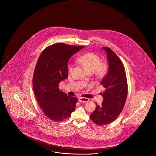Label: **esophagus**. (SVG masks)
<instances>
[{"label":"esophagus","instance_id":"34e87169","mask_svg":"<svg viewBox=\"0 0 156 156\" xmlns=\"http://www.w3.org/2000/svg\"><path fill=\"white\" fill-rule=\"evenodd\" d=\"M78 100L80 102H81V103H85V102H87L89 101V99L88 98H85V97H80L78 98Z\"/></svg>","mask_w":156,"mask_h":156}]
</instances>
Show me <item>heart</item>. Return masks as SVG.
I'll use <instances>...</instances> for the list:
<instances>
[{
    "mask_svg": "<svg viewBox=\"0 0 156 156\" xmlns=\"http://www.w3.org/2000/svg\"><path fill=\"white\" fill-rule=\"evenodd\" d=\"M78 61L83 66L87 72L94 71L98 76H104L108 71V65L105 62H100V56L95 53H87L80 56ZM74 64L70 63L68 65V71L71 73L73 71Z\"/></svg>",
    "mask_w": 156,
    "mask_h": 156,
    "instance_id": "heart-1",
    "label": "heart"
}]
</instances>
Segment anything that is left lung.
I'll use <instances>...</instances> for the list:
<instances>
[{"label":"left lung","instance_id":"obj_1","mask_svg":"<svg viewBox=\"0 0 156 156\" xmlns=\"http://www.w3.org/2000/svg\"><path fill=\"white\" fill-rule=\"evenodd\" d=\"M106 51L108 71L101 84L105 90L103 93V102L101 106L96 105L95 110L90 115V119L99 126L108 125L120 115L128 94V83L125 68L119 57L109 48L103 47Z\"/></svg>","mask_w":156,"mask_h":156}]
</instances>
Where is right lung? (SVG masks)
<instances>
[{
    "label": "right lung",
    "mask_w": 156,
    "mask_h": 156,
    "mask_svg": "<svg viewBox=\"0 0 156 156\" xmlns=\"http://www.w3.org/2000/svg\"><path fill=\"white\" fill-rule=\"evenodd\" d=\"M84 46L56 43L41 52L36 63L33 87L36 100L50 120L61 122L71 116L78 101L60 91L59 85L68 75V60Z\"/></svg>",
    "instance_id": "1"
}]
</instances>
